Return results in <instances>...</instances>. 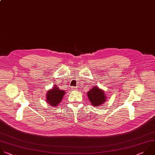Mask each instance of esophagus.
<instances>
[{
    "label": "esophagus",
    "instance_id": "34e87169",
    "mask_svg": "<svg viewBox=\"0 0 155 155\" xmlns=\"http://www.w3.org/2000/svg\"><path fill=\"white\" fill-rule=\"evenodd\" d=\"M78 88H76V87H72V90H77Z\"/></svg>",
    "mask_w": 155,
    "mask_h": 155
}]
</instances>
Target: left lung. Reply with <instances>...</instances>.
I'll use <instances>...</instances> for the list:
<instances>
[{
    "instance_id": "left-lung-1",
    "label": "left lung",
    "mask_w": 155,
    "mask_h": 155,
    "mask_svg": "<svg viewBox=\"0 0 155 155\" xmlns=\"http://www.w3.org/2000/svg\"><path fill=\"white\" fill-rule=\"evenodd\" d=\"M87 96L91 104L95 106H100L103 104L107 100V95L103 90L100 88L98 86H95L87 92Z\"/></svg>"
}]
</instances>
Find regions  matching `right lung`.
<instances>
[{"mask_svg":"<svg viewBox=\"0 0 155 155\" xmlns=\"http://www.w3.org/2000/svg\"><path fill=\"white\" fill-rule=\"evenodd\" d=\"M66 94L65 91L60 90L56 85H54L53 88L49 89L46 95V101L51 106L55 107L58 106Z\"/></svg>","mask_w":155,"mask_h":155,"instance_id":"right-lung-1","label":"right lung"}]
</instances>
